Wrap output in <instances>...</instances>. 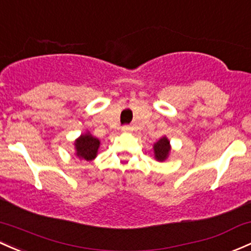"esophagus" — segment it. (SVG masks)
Listing matches in <instances>:
<instances>
[{
    "mask_svg": "<svg viewBox=\"0 0 251 251\" xmlns=\"http://www.w3.org/2000/svg\"><path fill=\"white\" fill-rule=\"evenodd\" d=\"M121 131L125 132V133H128V132H132V127H131V126H128V125L123 126V128H121Z\"/></svg>",
    "mask_w": 251,
    "mask_h": 251,
    "instance_id": "34e87169",
    "label": "esophagus"
}]
</instances>
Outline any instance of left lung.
Segmentation results:
<instances>
[{
  "instance_id": "8db88e82",
  "label": "left lung",
  "mask_w": 251,
  "mask_h": 251,
  "mask_svg": "<svg viewBox=\"0 0 251 251\" xmlns=\"http://www.w3.org/2000/svg\"><path fill=\"white\" fill-rule=\"evenodd\" d=\"M153 156L155 159L158 162H164L169 157L170 151H172V145H170V140L166 136L159 138L153 144Z\"/></svg>"
}]
</instances>
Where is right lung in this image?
Instances as JSON below:
<instances>
[{
	"mask_svg": "<svg viewBox=\"0 0 251 251\" xmlns=\"http://www.w3.org/2000/svg\"><path fill=\"white\" fill-rule=\"evenodd\" d=\"M100 140L93 136L89 131L82 133L78 138L75 139V155L79 159L90 162L98 156L99 148H100Z\"/></svg>",
	"mask_w": 251,
	"mask_h": 251,
	"instance_id": "1",
	"label": "right lung"
}]
</instances>
